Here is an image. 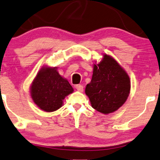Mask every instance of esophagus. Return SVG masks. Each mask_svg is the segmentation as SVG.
<instances>
[{"label":"esophagus","instance_id":"obj_1","mask_svg":"<svg viewBox=\"0 0 160 160\" xmlns=\"http://www.w3.org/2000/svg\"><path fill=\"white\" fill-rule=\"evenodd\" d=\"M76 89H77V91H79L80 92H82L83 91V87L82 85H80V84L76 86Z\"/></svg>","mask_w":160,"mask_h":160}]
</instances>
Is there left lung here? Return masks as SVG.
<instances>
[{"mask_svg":"<svg viewBox=\"0 0 160 160\" xmlns=\"http://www.w3.org/2000/svg\"><path fill=\"white\" fill-rule=\"evenodd\" d=\"M130 90L128 74L112 56L104 54L100 62H95L92 80L85 89L94 109L105 115L117 111L126 102Z\"/></svg>","mask_w":160,"mask_h":160,"instance_id":"8db88e82","label":"left lung"}]
</instances>
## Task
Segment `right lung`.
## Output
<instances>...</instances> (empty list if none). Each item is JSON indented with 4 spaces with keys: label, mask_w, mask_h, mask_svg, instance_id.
I'll return each instance as SVG.
<instances>
[{
    "label": "right lung",
    "mask_w": 160,
    "mask_h": 160,
    "mask_svg": "<svg viewBox=\"0 0 160 160\" xmlns=\"http://www.w3.org/2000/svg\"><path fill=\"white\" fill-rule=\"evenodd\" d=\"M73 92V87L66 78L59 74L57 67L42 66L30 87L34 103L47 112L60 108L63 106V100Z\"/></svg>",
    "instance_id": "1"
}]
</instances>
